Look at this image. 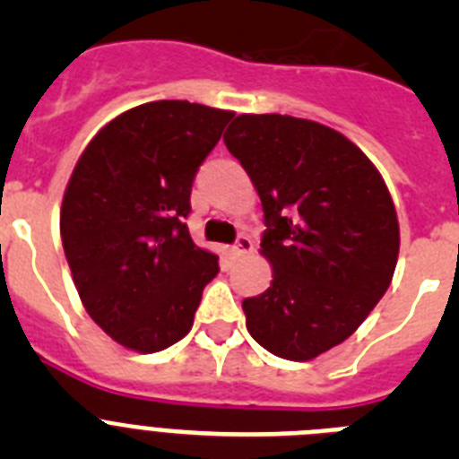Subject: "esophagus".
Wrapping results in <instances>:
<instances>
[{
	"label": "esophagus",
	"mask_w": 459,
	"mask_h": 459,
	"mask_svg": "<svg viewBox=\"0 0 459 459\" xmlns=\"http://www.w3.org/2000/svg\"><path fill=\"white\" fill-rule=\"evenodd\" d=\"M253 253V238L246 234H238L237 243L232 246V257H243V255Z\"/></svg>",
	"instance_id": "obj_1"
}]
</instances>
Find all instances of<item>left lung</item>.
<instances>
[{
	"label": "left lung",
	"instance_id": "8db88e82",
	"mask_svg": "<svg viewBox=\"0 0 459 459\" xmlns=\"http://www.w3.org/2000/svg\"><path fill=\"white\" fill-rule=\"evenodd\" d=\"M225 144L264 209V294L243 301L266 351L310 360L350 338L386 294L400 253L391 193L342 133L290 115H238Z\"/></svg>",
	"mask_w": 459,
	"mask_h": 459
}]
</instances>
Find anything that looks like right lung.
Masks as SVG:
<instances>
[{
    "label": "right lung",
    "instance_id": "obj_1",
    "mask_svg": "<svg viewBox=\"0 0 459 459\" xmlns=\"http://www.w3.org/2000/svg\"><path fill=\"white\" fill-rule=\"evenodd\" d=\"M232 117L188 100L137 105L105 124L73 169L64 253L89 317L126 350L179 342L221 271L186 218L195 174Z\"/></svg>",
    "mask_w": 459,
    "mask_h": 459
}]
</instances>
